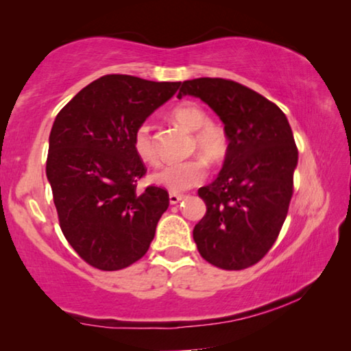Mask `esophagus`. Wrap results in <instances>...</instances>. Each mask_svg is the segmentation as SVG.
I'll list each match as a JSON object with an SVG mask.
<instances>
[{"label": "esophagus", "instance_id": "34e87169", "mask_svg": "<svg viewBox=\"0 0 351 351\" xmlns=\"http://www.w3.org/2000/svg\"><path fill=\"white\" fill-rule=\"evenodd\" d=\"M169 198H170V204H176V203H180V201L184 198V195L176 193V192H170Z\"/></svg>", "mask_w": 351, "mask_h": 351}]
</instances>
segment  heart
Instances as JSON below:
<instances>
[{
  "mask_svg": "<svg viewBox=\"0 0 351 351\" xmlns=\"http://www.w3.org/2000/svg\"><path fill=\"white\" fill-rule=\"evenodd\" d=\"M173 121L180 123L189 132L193 133L192 147L198 150L201 156L209 162H221L229 150V139L226 130L209 121L207 112L198 104L186 102L178 104L171 110ZM133 150L145 164L158 165L159 154L154 144L152 128L147 122L139 123L133 133ZM207 175V167L203 159L193 158L186 162L165 165L158 173H154V181L173 192H182L197 186Z\"/></svg>",
  "mask_w": 351,
  "mask_h": 351,
  "instance_id": "b5f03b06",
  "label": "heart"
}]
</instances>
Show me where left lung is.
Masks as SVG:
<instances>
[{
    "mask_svg": "<svg viewBox=\"0 0 351 351\" xmlns=\"http://www.w3.org/2000/svg\"><path fill=\"white\" fill-rule=\"evenodd\" d=\"M187 94L217 112L229 139L218 178L198 190L207 209L193 240L210 265L246 269L269 252L288 215L299 158L293 132L276 104L234 80H186L178 99Z\"/></svg>",
    "mask_w": 351,
    "mask_h": 351,
    "instance_id": "obj_1",
    "label": "left lung"
}]
</instances>
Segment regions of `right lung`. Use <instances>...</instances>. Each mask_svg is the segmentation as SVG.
Here are the masks:
<instances>
[{"label":"right lung","instance_id":"obj_1","mask_svg":"<svg viewBox=\"0 0 351 351\" xmlns=\"http://www.w3.org/2000/svg\"><path fill=\"white\" fill-rule=\"evenodd\" d=\"M180 85L108 74L83 88L56 117L46 176L64 239L93 268L123 269L150 247L169 192L153 184L138 189L147 167L132 139Z\"/></svg>","mask_w":351,"mask_h":351}]
</instances>
